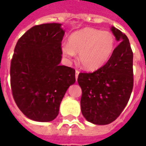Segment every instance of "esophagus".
Returning a JSON list of instances; mask_svg holds the SVG:
<instances>
[{"label": "esophagus", "instance_id": "1", "mask_svg": "<svg viewBox=\"0 0 146 146\" xmlns=\"http://www.w3.org/2000/svg\"><path fill=\"white\" fill-rule=\"evenodd\" d=\"M79 71H78V70H76V72H75V76H76V80H77V78H78V76H79Z\"/></svg>", "mask_w": 146, "mask_h": 146}]
</instances>
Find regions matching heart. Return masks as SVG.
<instances>
[{
	"instance_id": "1",
	"label": "heart",
	"mask_w": 146,
	"mask_h": 146,
	"mask_svg": "<svg viewBox=\"0 0 146 146\" xmlns=\"http://www.w3.org/2000/svg\"><path fill=\"white\" fill-rule=\"evenodd\" d=\"M69 44L61 45V52L70 62L79 53L78 61L86 70L100 69L112 56L116 40L110 31L85 27L73 32L69 36Z\"/></svg>"
}]
</instances>
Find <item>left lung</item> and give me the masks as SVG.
<instances>
[{"label": "left lung", "mask_w": 146, "mask_h": 146, "mask_svg": "<svg viewBox=\"0 0 146 146\" xmlns=\"http://www.w3.org/2000/svg\"><path fill=\"white\" fill-rule=\"evenodd\" d=\"M111 31L119 44L106 64L94 73H80V107L84 117L97 125L114 121L127 104L133 89V53L124 33L114 27Z\"/></svg>", "instance_id": "8db88e82"}]
</instances>
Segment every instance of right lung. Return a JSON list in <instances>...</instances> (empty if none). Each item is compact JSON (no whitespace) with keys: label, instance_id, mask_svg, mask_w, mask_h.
<instances>
[{"label":"right lung","instance_id":"add662e5","mask_svg":"<svg viewBox=\"0 0 146 146\" xmlns=\"http://www.w3.org/2000/svg\"><path fill=\"white\" fill-rule=\"evenodd\" d=\"M64 34L62 24H41L27 30L15 45L10 70L12 95L22 113L34 121L55 119L76 81L75 70L60 66Z\"/></svg>","mask_w":146,"mask_h":146}]
</instances>
